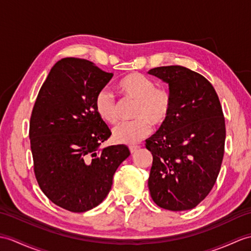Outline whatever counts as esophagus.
I'll return each mask as SVG.
<instances>
[{"instance_id":"34e87169","label":"esophagus","mask_w":251,"mask_h":251,"mask_svg":"<svg viewBox=\"0 0 251 251\" xmlns=\"http://www.w3.org/2000/svg\"><path fill=\"white\" fill-rule=\"evenodd\" d=\"M138 149H139L138 145H130V147H129V151H130V153H131V154H132V153H135Z\"/></svg>"}]
</instances>
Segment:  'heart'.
I'll return each mask as SVG.
<instances>
[{"label": "heart", "mask_w": 251, "mask_h": 251, "mask_svg": "<svg viewBox=\"0 0 251 251\" xmlns=\"http://www.w3.org/2000/svg\"><path fill=\"white\" fill-rule=\"evenodd\" d=\"M119 89L125 98L137 101L132 122L114 127L113 139L123 144H136L151 132V124L162 126L168 121L172 109L170 93L158 89L153 80L139 73L127 75L120 81ZM96 113L103 122L115 124L119 120V103L108 89L99 91L94 101Z\"/></svg>", "instance_id": "b5f03b06"}]
</instances>
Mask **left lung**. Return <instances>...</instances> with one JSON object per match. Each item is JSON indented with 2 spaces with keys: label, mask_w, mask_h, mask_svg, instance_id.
Listing matches in <instances>:
<instances>
[{
  "label": "left lung",
  "mask_w": 251,
  "mask_h": 251,
  "mask_svg": "<svg viewBox=\"0 0 251 251\" xmlns=\"http://www.w3.org/2000/svg\"><path fill=\"white\" fill-rule=\"evenodd\" d=\"M169 84L172 109L145 147L153 155L149 189L169 211L196 207L212 190L225 153L226 124L216 91L207 79L173 65L149 71Z\"/></svg>",
  "instance_id": "obj_1"
}]
</instances>
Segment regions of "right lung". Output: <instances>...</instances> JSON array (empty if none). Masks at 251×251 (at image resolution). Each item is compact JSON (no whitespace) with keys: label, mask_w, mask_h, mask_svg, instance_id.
<instances>
[{"label":"right lung","mask_w":251,"mask_h":251,"mask_svg":"<svg viewBox=\"0 0 251 251\" xmlns=\"http://www.w3.org/2000/svg\"><path fill=\"white\" fill-rule=\"evenodd\" d=\"M112 77L90 61L65 57L51 68L34 104L30 141L35 176L47 198L69 212L100 204L116 169L130 155L123 144L98 150L111 131L94 101Z\"/></svg>","instance_id":"1"}]
</instances>
